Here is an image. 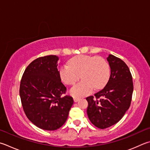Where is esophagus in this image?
Segmentation results:
<instances>
[{"mask_svg":"<svg viewBox=\"0 0 150 150\" xmlns=\"http://www.w3.org/2000/svg\"><path fill=\"white\" fill-rule=\"evenodd\" d=\"M80 100V98H77V97H73V100H74V102H78L79 100Z\"/></svg>","mask_w":150,"mask_h":150,"instance_id":"34e87169","label":"esophagus"}]
</instances>
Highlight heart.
I'll return each mask as SVG.
<instances>
[{"label": "heart", "mask_w": 150, "mask_h": 150, "mask_svg": "<svg viewBox=\"0 0 150 150\" xmlns=\"http://www.w3.org/2000/svg\"><path fill=\"white\" fill-rule=\"evenodd\" d=\"M59 76L65 84H73L82 77L83 80L73 86L70 93L73 96H86L93 91L104 87L110 78V67L107 62L100 57L79 55L73 57L69 64H64L59 69Z\"/></svg>", "instance_id": "1"}]
</instances>
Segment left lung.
<instances>
[{
	"label": "left lung",
	"instance_id": "left-lung-1",
	"mask_svg": "<svg viewBox=\"0 0 150 150\" xmlns=\"http://www.w3.org/2000/svg\"><path fill=\"white\" fill-rule=\"evenodd\" d=\"M107 60L111 69L108 83L94 96L86 98L87 115L95 127L104 129L116 124L129 110L132 100L133 83L127 64L110 54ZM102 97L98 100L97 99Z\"/></svg>",
	"mask_w": 150,
	"mask_h": 150
}]
</instances>
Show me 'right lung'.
Listing matches in <instances>:
<instances>
[{"label":"right lung","mask_w":150,"mask_h":150,"mask_svg":"<svg viewBox=\"0 0 150 150\" xmlns=\"http://www.w3.org/2000/svg\"><path fill=\"white\" fill-rule=\"evenodd\" d=\"M54 55L33 61L21 78L20 96L26 116L35 126L46 130L60 128L73 103L71 96H65L66 87L59 76Z\"/></svg>","instance_id":"right-lung-1"}]
</instances>
